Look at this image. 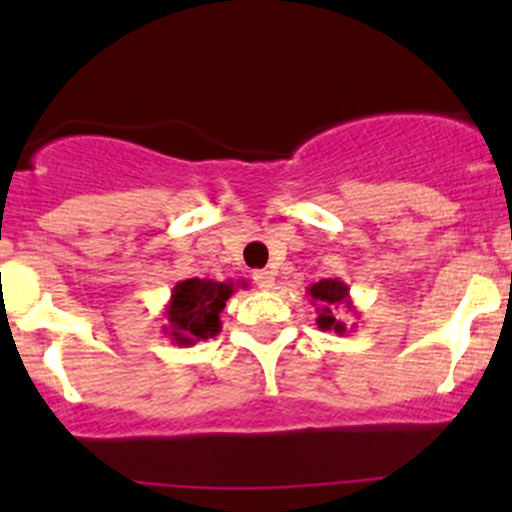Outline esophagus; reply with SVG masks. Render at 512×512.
<instances>
[{
    "label": "esophagus",
    "instance_id": "esophagus-1",
    "mask_svg": "<svg viewBox=\"0 0 512 512\" xmlns=\"http://www.w3.org/2000/svg\"><path fill=\"white\" fill-rule=\"evenodd\" d=\"M255 285L260 287V289H272L275 287V275H272V272H267V270H260V272H255Z\"/></svg>",
    "mask_w": 512,
    "mask_h": 512
}]
</instances>
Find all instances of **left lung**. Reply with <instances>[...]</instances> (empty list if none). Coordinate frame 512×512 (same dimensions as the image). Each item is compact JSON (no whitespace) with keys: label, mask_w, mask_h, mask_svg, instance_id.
Masks as SVG:
<instances>
[{"label":"left lung","mask_w":512,"mask_h":512,"mask_svg":"<svg viewBox=\"0 0 512 512\" xmlns=\"http://www.w3.org/2000/svg\"><path fill=\"white\" fill-rule=\"evenodd\" d=\"M307 297L312 299L314 312H317V327L322 332L347 334L352 332L354 324H347V319L339 317V309L359 314L354 309L352 297H349V285L339 277H329V280H319L307 287Z\"/></svg>","instance_id":"8db88e82"}]
</instances>
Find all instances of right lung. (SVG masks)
Returning a JSON list of instances; mask_svg holds the SVG:
<instances>
[{"mask_svg":"<svg viewBox=\"0 0 512 512\" xmlns=\"http://www.w3.org/2000/svg\"><path fill=\"white\" fill-rule=\"evenodd\" d=\"M237 287H245V282H215L200 277L178 282L163 312V332L168 334L170 342L178 347H193L205 339L218 337L223 329L220 312Z\"/></svg>","mask_w":512,"mask_h":512,"instance_id":"1","label":"right lung"}]
</instances>
